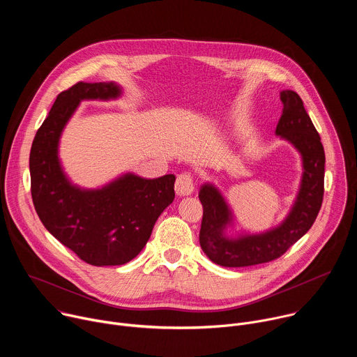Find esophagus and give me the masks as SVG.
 Instances as JSON below:
<instances>
[{
  "instance_id": "34e87169",
  "label": "esophagus",
  "mask_w": 357,
  "mask_h": 357,
  "mask_svg": "<svg viewBox=\"0 0 357 357\" xmlns=\"http://www.w3.org/2000/svg\"><path fill=\"white\" fill-rule=\"evenodd\" d=\"M195 189V183H193V178L189 172H182L181 175H178L176 182H175V190L179 196H185V195H190Z\"/></svg>"
}]
</instances>
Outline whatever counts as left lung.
<instances>
[{"label": "left lung", "instance_id": "left-lung-1", "mask_svg": "<svg viewBox=\"0 0 357 357\" xmlns=\"http://www.w3.org/2000/svg\"><path fill=\"white\" fill-rule=\"evenodd\" d=\"M282 114L275 134L289 141L302 157V179L294 206L285 220L260 234H245L237 238L225 236V229L233 220L231 211L222 193L212 185H202L199 199L203 218L199 243L206 256L223 267H248L273 261L314 225L324 200L325 151L301 97L292 90L280 93Z\"/></svg>", "mask_w": 357, "mask_h": 357}]
</instances>
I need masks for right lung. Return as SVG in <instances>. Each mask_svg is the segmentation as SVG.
<instances>
[{
	"label": "right lung",
	"mask_w": 357,
	"mask_h": 357,
	"mask_svg": "<svg viewBox=\"0 0 357 357\" xmlns=\"http://www.w3.org/2000/svg\"><path fill=\"white\" fill-rule=\"evenodd\" d=\"M120 86L79 82L58 94L29 154L31 195L46 230L91 266H121L137 257L160 215L175 197L172 174L145 179L126 174L101 189H80L62 171L61 134L82 100H110Z\"/></svg>",
	"instance_id": "add662e5"
}]
</instances>
